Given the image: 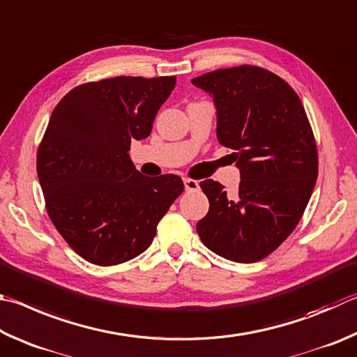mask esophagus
<instances>
[{
	"mask_svg": "<svg viewBox=\"0 0 357 357\" xmlns=\"http://www.w3.org/2000/svg\"><path fill=\"white\" fill-rule=\"evenodd\" d=\"M183 183H185V190L186 191H197L199 190V182H197V180L183 178Z\"/></svg>",
	"mask_w": 357,
	"mask_h": 357,
	"instance_id": "esophagus-1",
	"label": "esophagus"
}]
</instances>
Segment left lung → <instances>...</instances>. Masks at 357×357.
<instances>
[{"mask_svg":"<svg viewBox=\"0 0 357 357\" xmlns=\"http://www.w3.org/2000/svg\"><path fill=\"white\" fill-rule=\"evenodd\" d=\"M213 97L216 135L235 150V196L204 180L208 213L197 234L221 257L252 264L287 240L307 207L318 175L317 144L298 93L270 70L240 66L191 79Z\"/></svg>","mask_w":357,"mask_h":357,"instance_id":"8db88e82","label":"left lung"}]
</instances>
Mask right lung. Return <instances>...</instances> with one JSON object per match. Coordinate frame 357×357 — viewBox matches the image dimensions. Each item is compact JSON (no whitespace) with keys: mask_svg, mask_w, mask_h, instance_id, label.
<instances>
[{"mask_svg":"<svg viewBox=\"0 0 357 357\" xmlns=\"http://www.w3.org/2000/svg\"><path fill=\"white\" fill-rule=\"evenodd\" d=\"M175 77H116L77 86L56 105L37 150L47 211L68 246L93 265L131 260L183 192L178 175L144 177L128 150L146 139Z\"/></svg>","mask_w":357,"mask_h":357,"instance_id":"add662e5","label":"right lung"}]
</instances>
